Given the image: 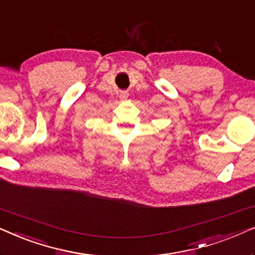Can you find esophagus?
<instances>
[{
    "label": "esophagus",
    "mask_w": 255,
    "mask_h": 255,
    "mask_svg": "<svg viewBox=\"0 0 255 255\" xmlns=\"http://www.w3.org/2000/svg\"><path fill=\"white\" fill-rule=\"evenodd\" d=\"M128 97V92H121L120 93V99L121 100H127Z\"/></svg>",
    "instance_id": "1"
}]
</instances>
